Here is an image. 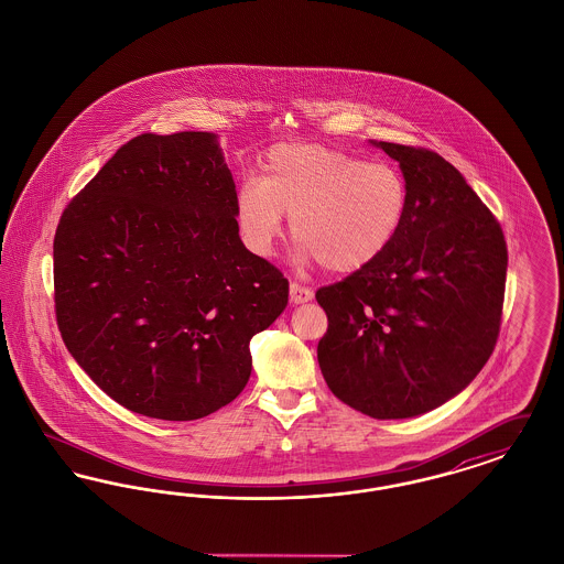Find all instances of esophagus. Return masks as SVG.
Listing matches in <instances>:
<instances>
[{
    "label": "esophagus",
    "instance_id": "34e87169",
    "mask_svg": "<svg viewBox=\"0 0 564 564\" xmlns=\"http://www.w3.org/2000/svg\"><path fill=\"white\" fill-rule=\"evenodd\" d=\"M290 300H292V304L311 302V300H313V290H311V288H304V285H300V283H292V285H290Z\"/></svg>",
    "mask_w": 564,
    "mask_h": 564
}]
</instances>
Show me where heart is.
Here are the masks:
<instances>
[{"instance_id":"heart-1","label":"heart","mask_w":564,"mask_h":564,"mask_svg":"<svg viewBox=\"0 0 564 564\" xmlns=\"http://www.w3.org/2000/svg\"><path fill=\"white\" fill-rule=\"evenodd\" d=\"M410 192L389 162H366L319 143H283L242 182L237 217L256 253H270L290 215L292 237L323 269L349 274L378 260L403 228Z\"/></svg>"}]
</instances>
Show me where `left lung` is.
<instances>
[{
	"instance_id": "8db88e82",
	"label": "left lung",
	"mask_w": 564,
	"mask_h": 564,
	"mask_svg": "<svg viewBox=\"0 0 564 564\" xmlns=\"http://www.w3.org/2000/svg\"><path fill=\"white\" fill-rule=\"evenodd\" d=\"M410 192L393 245L317 290V359L332 393L372 419L425 414L458 395L497 345L508 245L495 215L440 154L372 141Z\"/></svg>"
}]
</instances>
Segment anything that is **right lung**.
<instances>
[{
	"instance_id": "1",
	"label": "right lung",
	"mask_w": 564,
	"mask_h": 564,
	"mask_svg": "<svg viewBox=\"0 0 564 564\" xmlns=\"http://www.w3.org/2000/svg\"><path fill=\"white\" fill-rule=\"evenodd\" d=\"M53 256L65 347L113 402L162 421L232 402L249 340L290 295L242 245L232 173L203 131L124 143L65 207Z\"/></svg>"
}]
</instances>
